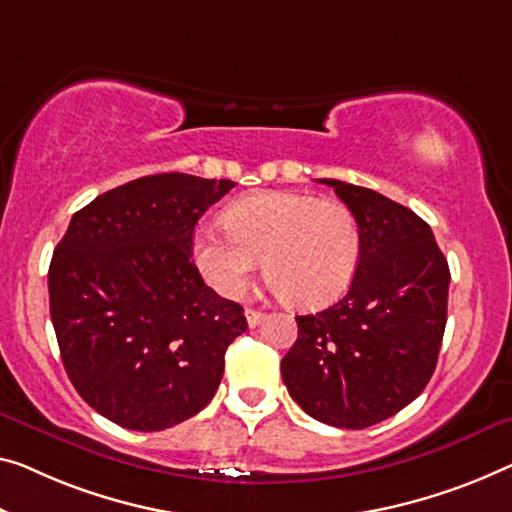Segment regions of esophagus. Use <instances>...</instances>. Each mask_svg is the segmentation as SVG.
<instances>
[{
    "label": "esophagus",
    "instance_id": "esophagus-1",
    "mask_svg": "<svg viewBox=\"0 0 512 512\" xmlns=\"http://www.w3.org/2000/svg\"><path fill=\"white\" fill-rule=\"evenodd\" d=\"M264 317V312L262 310H253V308H248L246 310V319H248V326H257L259 324V319Z\"/></svg>",
    "mask_w": 512,
    "mask_h": 512
}]
</instances>
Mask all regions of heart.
I'll return each instance as SVG.
<instances>
[{
	"label": "heart",
	"instance_id": "1",
	"mask_svg": "<svg viewBox=\"0 0 512 512\" xmlns=\"http://www.w3.org/2000/svg\"><path fill=\"white\" fill-rule=\"evenodd\" d=\"M225 230L200 227L193 262L227 299L246 292L259 259L289 303L315 308L345 292L361 259V227L338 200L305 193H257L225 211Z\"/></svg>",
	"mask_w": 512,
	"mask_h": 512
}]
</instances>
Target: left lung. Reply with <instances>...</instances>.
I'll return each mask as SVG.
<instances>
[{"label": "left lung", "mask_w": 512, "mask_h": 512, "mask_svg": "<svg viewBox=\"0 0 512 512\" xmlns=\"http://www.w3.org/2000/svg\"><path fill=\"white\" fill-rule=\"evenodd\" d=\"M319 181L354 211L361 259L338 303L296 317L299 338L280 372L305 414L361 430L398 414L430 381L451 271L430 225L414 211L370 188Z\"/></svg>", "instance_id": "8db88e82"}]
</instances>
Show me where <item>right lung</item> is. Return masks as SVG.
<instances>
[{"mask_svg":"<svg viewBox=\"0 0 512 512\" xmlns=\"http://www.w3.org/2000/svg\"><path fill=\"white\" fill-rule=\"evenodd\" d=\"M236 186L165 172L98 195L71 218L48 271L66 375L91 409L137 432L211 402L225 352L248 329L193 264V232Z\"/></svg>","mask_w":512,"mask_h":512,"instance_id":"right-lung-1","label":"right lung"}]
</instances>
